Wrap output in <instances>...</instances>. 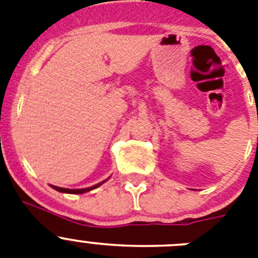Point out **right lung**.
Returning a JSON list of instances; mask_svg holds the SVG:
<instances>
[{
	"label": "right lung",
	"mask_w": 258,
	"mask_h": 258,
	"mask_svg": "<svg viewBox=\"0 0 258 258\" xmlns=\"http://www.w3.org/2000/svg\"><path fill=\"white\" fill-rule=\"evenodd\" d=\"M106 181H108V178L104 179V181H102V182H99V183L94 184V186H90V187H86V188H64V187H58V186H54V184H50V186H51L54 190L59 191V192H63V194H85V192H88V191H92V190H94V188L99 187V186H101V184H103Z\"/></svg>",
	"instance_id": "add662e5"
}]
</instances>
